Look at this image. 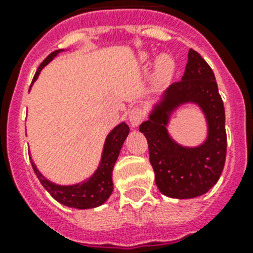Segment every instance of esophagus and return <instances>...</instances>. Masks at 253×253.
<instances>
[{
    "instance_id": "obj_1",
    "label": "esophagus",
    "mask_w": 253,
    "mask_h": 253,
    "mask_svg": "<svg viewBox=\"0 0 253 253\" xmlns=\"http://www.w3.org/2000/svg\"><path fill=\"white\" fill-rule=\"evenodd\" d=\"M144 118H146V111L143 110L142 107H134L130 111V115H128V119H130V123L132 127H138L144 121Z\"/></svg>"
}]
</instances>
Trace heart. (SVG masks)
Returning a JSON list of instances; mask_svg holds the SVG:
<instances>
[{"label":"heart","instance_id":"1","mask_svg":"<svg viewBox=\"0 0 253 253\" xmlns=\"http://www.w3.org/2000/svg\"><path fill=\"white\" fill-rule=\"evenodd\" d=\"M142 63H150L151 56L150 53L143 52L140 53L139 56ZM173 72H174V61L170 56H162L159 59L158 64H156V79H158L160 83H167V81L170 80V77L173 76Z\"/></svg>","mask_w":253,"mask_h":253}]
</instances>
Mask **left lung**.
<instances>
[{"label": "left lung", "instance_id": "8db88e82", "mask_svg": "<svg viewBox=\"0 0 253 253\" xmlns=\"http://www.w3.org/2000/svg\"><path fill=\"white\" fill-rule=\"evenodd\" d=\"M185 103L200 107L208 123L207 140L197 147L178 145L166 128L172 111ZM139 131L147 138L155 181L164 196L178 200L194 198L216 184L227 150L224 107L214 72L200 53L189 49L181 81L163 93Z\"/></svg>", "mask_w": 253, "mask_h": 253}]
</instances>
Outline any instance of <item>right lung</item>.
Here are the masks:
<instances>
[{
    "label": "right lung",
    "mask_w": 253,
    "mask_h": 253,
    "mask_svg": "<svg viewBox=\"0 0 253 253\" xmlns=\"http://www.w3.org/2000/svg\"><path fill=\"white\" fill-rule=\"evenodd\" d=\"M64 51V49H57L53 51L45 57L44 60L42 61L39 65L34 80L35 81L39 76V73L45 65L48 64L49 61L53 60V57L57 56V53ZM130 132V127L127 126L126 123H119L118 126H115L113 130L109 132L106 136L105 144H103L102 156H101V162H99L98 168L95 169L94 173L91 174L89 178L84 180L83 182L75 185H57L52 181L47 180L39 170L37 166L34 164L31 160V166H33L34 172L37 177L41 181V184L44 186V189L51 194V196L60 202L61 205H65L68 208L75 209H93L97 206H101L107 201V198L111 196L113 193V168L119 156L121 148H122L123 143L126 140L127 135Z\"/></svg>",
    "instance_id": "obj_1"
}]
</instances>
